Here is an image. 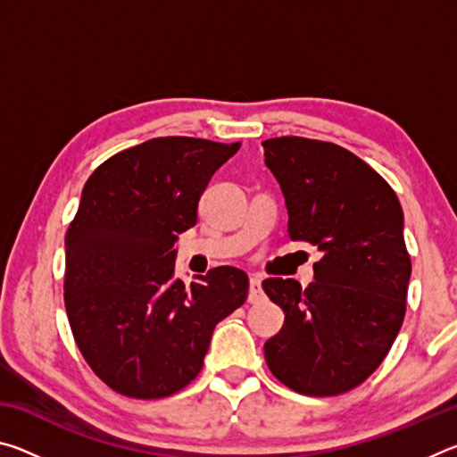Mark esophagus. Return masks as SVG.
Listing matches in <instances>:
<instances>
[{"mask_svg":"<svg viewBox=\"0 0 457 457\" xmlns=\"http://www.w3.org/2000/svg\"><path fill=\"white\" fill-rule=\"evenodd\" d=\"M247 300H250L252 304H256V303H260V300H264V292H262L260 276L250 278V294H247Z\"/></svg>","mask_w":457,"mask_h":457,"instance_id":"obj_1","label":"esophagus"}]
</instances>
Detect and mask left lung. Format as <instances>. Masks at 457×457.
Returning <instances> with one entry per match:
<instances>
[{"label":"left lung","instance_id":"1","mask_svg":"<svg viewBox=\"0 0 457 457\" xmlns=\"http://www.w3.org/2000/svg\"><path fill=\"white\" fill-rule=\"evenodd\" d=\"M288 210V236L319 247L314 282L268 278L284 311L264 345L272 375L303 395H340L381 365L405 319L411 278L403 210L381 175L335 143H262Z\"/></svg>","mask_w":457,"mask_h":457}]
</instances>
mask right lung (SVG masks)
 I'll list each match as a JSON object with an SVG mask.
<instances>
[{"label": "right lung", "mask_w": 457, "mask_h": 457, "mask_svg": "<svg viewBox=\"0 0 457 457\" xmlns=\"http://www.w3.org/2000/svg\"><path fill=\"white\" fill-rule=\"evenodd\" d=\"M239 143L159 137L104 161L66 234L64 304L90 369L120 395L159 399L204 367L215 324L247 298V276L220 266L185 284L175 242Z\"/></svg>", "instance_id": "right-lung-1"}]
</instances>
